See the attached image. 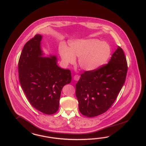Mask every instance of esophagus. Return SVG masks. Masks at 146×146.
<instances>
[{
	"instance_id": "esophagus-1",
	"label": "esophagus",
	"mask_w": 146,
	"mask_h": 146,
	"mask_svg": "<svg viewBox=\"0 0 146 146\" xmlns=\"http://www.w3.org/2000/svg\"><path fill=\"white\" fill-rule=\"evenodd\" d=\"M79 79H80V76L76 75L74 76V80L76 81L79 80Z\"/></svg>"
}]
</instances>
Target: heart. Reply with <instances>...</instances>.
<instances>
[{
  "label": "heart",
  "mask_w": 146,
  "mask_h": 146,
  "mask_svg": "<svg viewBox=\"0 0 146 146\" xmlns=\"http://www.w3.org/2000/svg\"><path fill=\"white\" fill-rule=\"evenodd\" d=\"M111 54L108 43L95 38L74 40L69 42V48L63 46L60 49L62 60L66 65L74 63L75 57H78L80 68L88 71L98 69L108 60Z\"/></svg>",
  "instance_id": "obj_1"
}]
</instances>
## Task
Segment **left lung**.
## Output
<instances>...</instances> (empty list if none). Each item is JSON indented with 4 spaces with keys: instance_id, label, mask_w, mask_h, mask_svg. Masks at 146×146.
Returning a JSON list of instances; mask_svg holds the SVG:
<instances>
[{
    "instance_id": "obj_1",
    "label": "left lung",
    "mask_w": 146,
    "mask_h": 146,
    "mask_svg": "<svg viewBox=\"0 0 146 146\" xmlns=\"http://www.w3.org/2000/svg\"><path fill=\"white\" fill-rule=\"evenodd\" d=\"M127 72L126 57L122 49L118 47L108 64L81 74L76 85L80 113L94 117L108 111L124 84Z\"/></svg>"
}]
</instances>
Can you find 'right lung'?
I'll use <instances>...</instances> for the list:
<instances>
[{"label":"right lung","instance_id":"1","mask_svg":"<svg viewBox=\"0 0 146 146\" xmlns=\"http://www.w3.org/2000/svg\"><path fill=\"white\" fill-rule=\"evenodd\" d=\"M42 36L36 34L25 44L18 63L19 82L29 102L46 114L56 113L63 87L71 80V71L57 64L55 55L44 57Z\"/></svg>","mask_w":146,"mask_h":146}]
</instances>
